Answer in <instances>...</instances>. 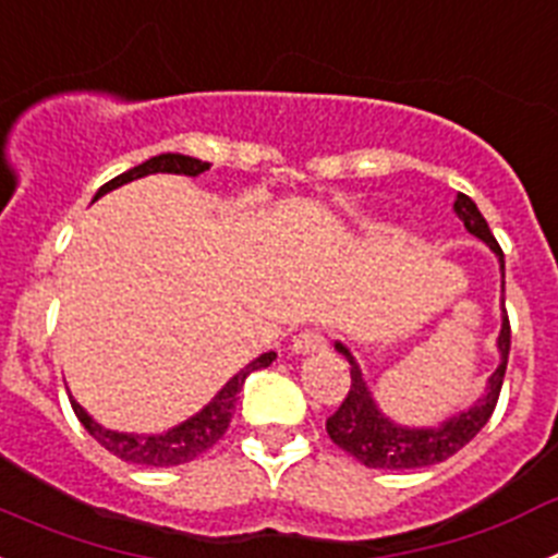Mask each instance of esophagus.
Returning a JSON list of instances; mask_svg holds the SVG:
<instances>
[{"instance_id":"34e87169","label":"esophagus","mask_w":558,"mask_h":558,"mask_svg":"<svg viewBox=\"0 0 558 558\" xmlns=\"http://www.w3.org/2000/svg\"><path fill=\"white\" fill-rule=\"evenodd\" d=\"M327 349V338L322 332H315V329H304L302 335H295L293 338V352L295 354H315L324 352Z\"/></svg>"}]
</instances>
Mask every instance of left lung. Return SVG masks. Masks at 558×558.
<instances>
[{"instance_id":"obj_1","label":"left lung","mask_w":558,"mask_h":558,"mask_svg":"<svg viewBox=\"0 0 558 558\" xmlns=\"http://www.w3.org/2000/svg\"><path fill=\"white\" fill-rule=\"evenodd\" d=\"M452 211L466 226L470 234H475L477 240H483L495 251L497 263H500V335H497L500 363L486 379V388L475 399V405L452 413L450 418L438 422V425L408 427L393 422L388 413H383L372 388H368V379L363 377V368L354 360L352 349L335 340V352L343 354L349 360V366H352V372H349L352 374V386H349L347 399L340 402L338 411L327 418V433L340 450H347L349 456H354L372 470H418V466H433V463L447 461L481 433V427L489 422L492 411H495L497 397H500L511 349V327L509 315H506V259H502L495 234L489 231V223L483 220L481 209H477L470 195L458 192Z\"/></svg>"}]
</instances>
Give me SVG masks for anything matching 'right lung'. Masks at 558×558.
I'll use <instances>...</instances> for the list:
<instances>
[{"label": "right lung", "mask_w": 558, "mask_h": 558, "mask_svg": "<svg viewBox=\"0 0 558 558\" xmlns=\"http://www.w3.org/2000/svg\"><path fill=\"white\" fill-rule=\"evenodd\" d=\"M209 161L192 159V156H184V153H159L153 159L142 161L140 167H131L128 172L111 179L108 184H102L100 190L95 192V201L102 198L106 192L117 190L122 184H131L136 179H145V175H153V172H172V175H201V172L209 170ZM276 360V352H265L256 360H251L248 366L240 368L234 377L220 388L211 402H206L195 416L184 418L181 425L170 427L165 433H120L111 430V427H102L100 422L88 416L83 411V405L77 399H72V408H75L81 425L86 427L88 436L97 438L108 452H113L117 458L128 463H142V466H175V463H186L192 458H198L201 452L209 450L226 430H229V422L234 416L236 405V393L243 391V383L251 372L256 368L270 366Z\"/></svg>", "instance_id": "1"}]
</instances>
